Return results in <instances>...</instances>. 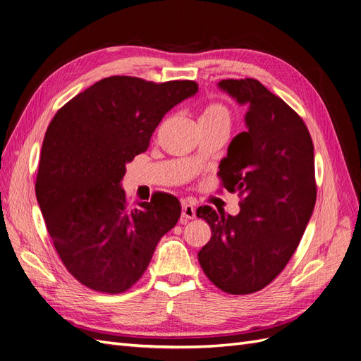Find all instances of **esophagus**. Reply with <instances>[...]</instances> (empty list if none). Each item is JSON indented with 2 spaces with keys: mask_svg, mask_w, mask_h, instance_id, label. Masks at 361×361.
Masks as SVG:
<instances>
[{
  "mask_svg": "<svg viewBox=\"0 0 361 361\" xmlns=\"http://www.w3.org/2000/svg\"><path fill=\"white\" fill-rule=\"evenodd\" d=\"M195 218V207L192 204L183 203L182 204V220L188 221V220H194Z\"/></svg>",
  "mask_w": 361,
  "mask_h": 361,
  "instance_id": "1",
  "label": "esophagus"
}]
</instances>
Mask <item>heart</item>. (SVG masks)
Instances as JSON below:
<instances>
[{"label": "heart", "instance_id": "heart-1", "mask_svg": "<svg viewBox=\"0 0 361 361\" xmlns=\"http://www.w3.org/2000/svg\"><path fill=\"white\" fill-rule=\"evenodd\" d=\"M199 123H226L231 125V110L221 102H211L203 106Z\"/></svg>", "mask_w": 361, "mask_h": 361}]
</instances>
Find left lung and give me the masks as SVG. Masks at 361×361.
Wrapping results in <instances>:
<instances>
[{
    "label": "left lung",
    "instance_id": "8db88e82",
    "mask_svg": "<svg viewBox=\"0 0 361 361\" xmlns=\"http://www.w3.org/2000/svg\"><path fill=\"white\" fill-rule=\"evenodd\" d=\"M218 87L248 105V130L232 140L218 171L243 200L235 216L211 206L195 212L212 232L199 262L216 288L247 295L268 286L301 241L316 202L313 143L302 118L257 80Z\"/></svg>",
    "mask_w": 361,
    "mask_h": 361
}]
</instances>
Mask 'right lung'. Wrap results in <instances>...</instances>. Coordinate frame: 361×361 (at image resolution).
<instances>
[{"mask_svg": "<svg viewBox=\"0 0 361 361\" xmlns=\"http://www.w3.org/2000/svg\"><path fill=\"white\" fill-rule=\"evenodd\" d=\"M195 81L152 82L110 76L64 104L43 138L36 197L63 265L84 286L122 293L145 274L159 239L176 226L180 203L155 192L133 207L120 180L147 150Z\"/></svg>", "mask_w": 361, "mask_h": 361, "instance_id": "add662e5", "label": "right lung"}]
</instances>
